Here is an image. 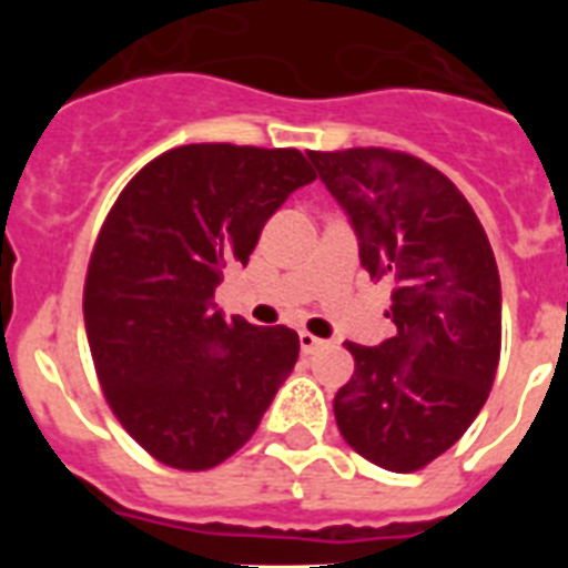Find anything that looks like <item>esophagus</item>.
<instances>
[{
    "instance_id": "esophagus-1",
    "label": "esophagus",
    "mask_w": 568,
    "mask_h": 568,
    "mask_svg": "<svg viewBox=\"0 0 568 568\" xmlns=\"http://www.w3.org/2000/svg\"><path fill=\"white\" fill-rule=\"evenodd\" d=\"M298 341H301V353H304V355L315 353V349H318V346L327 344V341H321L318 335L307 333V329H301V333H298Z\"/></svg>"
}]
</instances>
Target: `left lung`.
Here are the masks:
<instances>
[{
	"instance_id": "8db88e82",
	"label": "left lung",
	"mask_w": 568,
	"mask_h": 568,
	"mask_svg": "<svg viewBox=\"0 0 568 568\" xmlns=\"http://www.w3.org/2000/svg\"><path fill=\"white\" fill-rule=\"evenodd\" d=\"M346 210L373 278L393 281L395 335L346 341L355 373L335 393L341 435L361 458L418 471L486 404L500 361V275L484 224L438 168L386 148L307 150Z\"/></svg>"
}]
</instances>
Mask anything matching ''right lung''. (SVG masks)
Segmentation results:
<instances>
[{
  "label": "right lung",
  "mask_w": 568,
  "mask_h": 568,
  "mask_svg": "<svg viewBox=\"0 0 568 568\" xmlns=\"http://www.w3.org/2000/svg\"><path fill=\"white\" fill-rule=\"evenodd\" d=\"M313 179L293 148L182 144L144 164L110 207L84 275V329L104 400L159 464H224L293 373L298 335L224 318L215 287Z\"/></svg>",
  "instance_id": "add662e5"
}]
</instances>
